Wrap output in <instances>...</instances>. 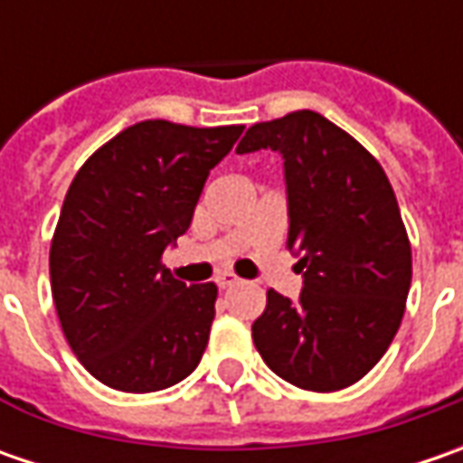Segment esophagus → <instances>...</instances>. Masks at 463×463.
Returning <instances> with one entry per match:
<instances>
[{
    "label": "esophagus",
    "mask_w": 463,
    "mask_h": 463,
    "mask_svg": "<svg viewBox=\"0 0 463 463\" xmlns=\"http://www.w3.org/2000/svg\"><path fill=\"white\" fill-rule=\"evenodd\" d=\"M240 283V278L234 276V273H219L216 276V286L219 288H232V286H237Z\"/></svg>",
    "instance_id": "esophagus-1"
}]
</instances>
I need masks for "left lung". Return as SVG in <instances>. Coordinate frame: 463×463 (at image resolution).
Masks as SVG:
<instances>
[{
	"instance_id": "8db88e82",
	"label": "left lung",
	"mask_w": 463,
	"mask_h": 463,
	"mask_svg": "<svg viewBox=\"0 0 463 463\" xmlns=\"http://www.w3.org/2000/svg\"><path fill=\"white\" fill-rule=\"evenodd\" d=\"M283 154L298 304L268 291L252 340L283 382L340 392L382 361L404 317L412 247L376 156L314 110L255 123L237 152Z\"/></svg>"
}]
</instances>
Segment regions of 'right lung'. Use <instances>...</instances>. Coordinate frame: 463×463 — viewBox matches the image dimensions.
I'll return each mask as SVG.
<instances>
[{
	"mask_svg": "<svg viewBox=\"0 0 463 463\" xmlns=\"http://www.w3.org/2000/svg\"><path fill=\"white\" fill-rule=\"evenodd\" d=\"M241 131L141 120L71 180L51 240V294L71 353L105 386L149 394L201 364L219 288L185 286L162 255Z\"/></svg>",
	"mask_w": 463,
	"mask_h": 463,
	"instance_id": "add662e5",
	"label": "right lung"
}]
</instances>
